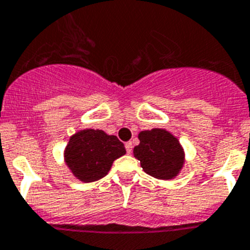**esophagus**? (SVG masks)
Segmentation results:
<instances>
[{
	"mask_svg": "<svg viewBox=\"0 0 250 250\" xmlns=\"http://www.w3.org/2000/svg\"><path fill=\"white\" fill-rule=\"evenodd\" d=\"M132 149H133V145H132V142L125 143V151H127V153H131Z\"/></svg>",
	"mask_w": 250,
	"mask_h": 250,
	"instance_id": "obj_1",
	"label": "esophagus"
}]
</instances>
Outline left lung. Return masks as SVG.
<instances>
[{"label": "left lung", "mask_w": 250, "mask_h": 250, "mask_svg": "<svg viewBox=\"0 0 250 250\" xmlns=\"http://www.w3.org/2000/svg\"><path fill=\"white\" fill-rule=\"evenodd\" d=\"M140 145L134 147V157L140 160L143 171L156 179L175 177L184 165V149L170 132L153 128L138 134Z\"/></svg>", "instance_id": "1"}]
</instances>
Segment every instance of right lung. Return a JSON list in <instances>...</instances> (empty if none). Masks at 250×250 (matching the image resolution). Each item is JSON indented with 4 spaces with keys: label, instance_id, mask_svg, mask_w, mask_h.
<instances>
[{
    "label": "right lung",
    "instance_id": "obj_1",
    "mask_svg": "<svg viewBox=\"0 0 250 250\" xmlns=\"http://www.w3.org/2000/svg\"><path fill=\"white\" fill-rule=\"evenodd\" d=\"M125 153V145L116 136L101 129H84L70 138L64 156L75 177L93 182L105 176L113 161Z\"/></svg>",
    "mask_w": 250,
    "mask_h": 250
}]
</instances>
